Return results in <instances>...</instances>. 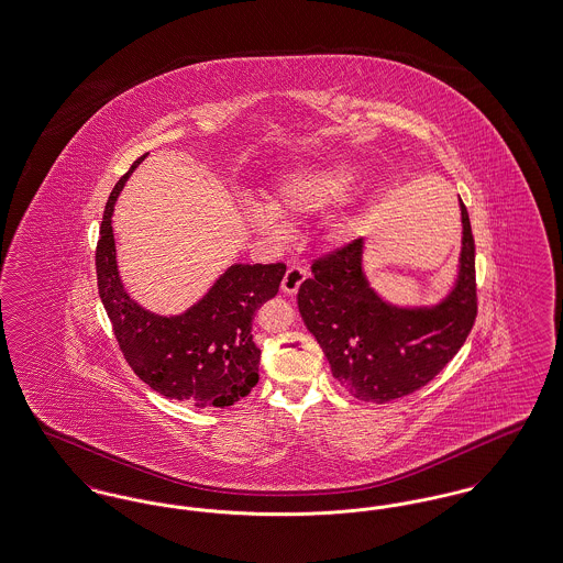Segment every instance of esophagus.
<instances>
[{"label": "esophagus", "mask_w": 563, "mask_h": 563, "mask_svg": "<svg viewBox=\"0 0 563 563\" xmlns=\"http://www.w3.org/2000/svg\"><path fill=\"white\" fill-rule=\"evenodd\" d=\"M306 276H308V272H306L303 267H299V265H289V267H287V272H285V276H283L280 289H283L285 294H289V296L298 294V289L301 287V283L306 280Z\"/></svg>", "instance_id": "1"}]
</instances>
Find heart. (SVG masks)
<instances>
[{"label":"heart","instance_id":"1","mask_svg":"<svg viewBox=\"0 0 563 563\" xmlns=\"http://www.w3.org/2000/svg\"><path fill=\"white\" fill-rule=\"evenodd\" d=\"M362 183V167L351 159H328L308 164L283 174L272 194L269 203L244 201L242 214L257 232L276 233L282 217H306L319 212L335 201L349 198ZM333 228H344V221H335Z\"/></svg>","mask_w":563,"mask_h":563}]
</instances>
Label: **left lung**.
Instances as JSON below:
<instances>
[{
  "mask_svg": "<svg viewBox=\"0 0 563 563\" xmlns=\"http://www.w3.org/2000/svg\"><path fill=\"white\" fill-rule=\"evenodd\" d=\"M462 210V251L453 287L430 306H399L367 280L364 238L312 264L298 291L308 331L333 378L357 399L385 404L408 396L449 364L476 319L474 238Z\"/></svg>",
  "mask_w": 563,
  "mask_h": 563,
  "instance_id": "left-lung-1",
  "label": "left lung"
}]
</instances>
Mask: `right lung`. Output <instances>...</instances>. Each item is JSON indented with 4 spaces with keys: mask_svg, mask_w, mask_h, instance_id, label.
<instances>
[{
    "mask_svg": "<svg viewBox=\"0 0 563 563\" xmlns=\"http://www.w3.org/2000/svg\"><path fill=\"white\" fill-rule=\"evenodd\" d=\"M133 162L106 201L96 251L98 289L119 346L133 372L157 394L196 408H225L260 380L262 351L253 342L257 308L278 294L285 264H233L180 314H157L128 294L112 232L114 203Z\"/></svg>",
    "mask_w": 563,
    "mask_h": 563,
    "instance_id": "obj_1",
    "label": "right lung"
}]
</instances>
